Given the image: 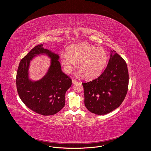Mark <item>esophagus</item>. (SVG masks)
Instances as JSON below:
<instances>
[{"mask_svg": "<svg viewBox=\"0 0 151 151\" xmlns=\"http://www.w3.org/2000/svg\"><path fill=\"white\" fill-rule=\"evenodd\" d=\"M78 81H77V80H74V79H72V83L73 84H76V83H77Z\"/></svg>", "mask_w": 151, "mask_h": 151, "instance_id": "obj_1", "label": "esophagus"}]
</instances>
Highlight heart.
Segmentation results:
<instances>
[{
	"mask_svg": "<svg viewBox=\"0 0 151 151\" xmlns=\"http://www.w3.org/2000/svg\"><path fill=\"white\" fill-rule=\"evenodd\" d=\"M67 54L60 55L61 63L66 73H70L78 62L80 74L84 73L87 78L98 76L105 68L108 54L102 47H96L89 43H78L67 49Z\"/></svg>",
	"mask_w": 151,
	"mask_h": 151,
	"instance_id": "b5f03b06",
	"label": "heart"
}]
</instances>
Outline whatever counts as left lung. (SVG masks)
Segmentation results:
<instances>
[{
	"label": "left lung",
	"mask_w": 151,
	"mask_h": 151,
	"mask_svg": "<svg viewBox=\"0 0 151 151\" xmlns=\"http://www.w3.org/2000/svg\"><path fill=\"white\" fill-rule=\"evenodd\" d=\"M111 54L100 76L83 83L84 104L94 114L104 115L118 108L127 93L129 76L126 62L119 54Z\"/></svg>",
	"instance_id": "left-lung-1"
}]
</instances>
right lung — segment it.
<instances>
[{"label": "right lung", "instance_id": "right-lung-1", "mask_svg": "<svg viewBox=\"0 0 151 151\" xmlns=\"http://www.w3.org/2000/svg\"><path fill=\"white\" fill-rule=\"evenodd\" d=\"M42 46L43 44L36 46L21 60L16 74V87L20 99L30 110L41 115H54L64 107L65 94L71 86L72 80L62 72L59 56ZM43 53L52 59L51 67L42 79L32 82L27 76L29 60Z\"/></svg>", "mask_w": 151, "mask_h": 151}]
</instances>
